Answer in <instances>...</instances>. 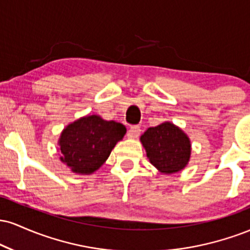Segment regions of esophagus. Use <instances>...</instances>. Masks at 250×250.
I'll return each instance as SVG.
<instances>
[{
	"label": "esophagus",
	"instance_id": "1",
	"mask_svg": "<svg viewBox=\"0 0 250 250\" xmlns=\"http://www.w3.org/2000/svg\"><path fill=\"white\" fill-rule=\"evenodd\" d=\"M140 133H141V127L140 125H131L128 130V137L136 139V137H139Z\"/></svg>",
	"mask_w": 250,
	"mask_h": 250
}]
</instances>
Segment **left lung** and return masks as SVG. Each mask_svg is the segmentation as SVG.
<instances>
[{"mask_svg":"<svg viewBox=\"0 0 250 250\" xmlns=\"http://www.w3.org/2000/svg\"><path fill=\"white\" fill-rule=\"evenodd\" d=\"M141 142L149 161L161 173H177L187 166L190 157L188 136L170 122L147 129Z\"/></svg>","mask_w":250,"mask_h":250,"instance_id":"obj_1","label":"left lung"}]
</instances>
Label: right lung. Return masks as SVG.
Returning <instances> with one entry per match:
<instances>
[{"label": "right lung", "mask_w": 250, "mask_h": 250, "mask_svg": "<svg viewBox=\"0 0 250 250\" xmlns=\"http://www.w3.org/2000/svg\"><path fill=\"white\" fill-rule=\"evenodd\" d=\"M125 131L122 123L105 121L97 115L82 117L62 131L61 161L74 173H94L105 162Z\"/></svg>", "instance_id": "1"}]
</instances>
